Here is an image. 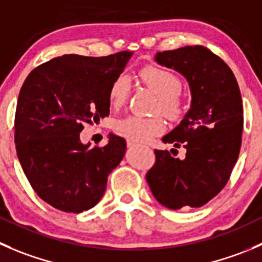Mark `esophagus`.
Segmentation results:
<instances>
[{"label":"esophagus","instance_id":"34e87169","mask_svg":"<svg viewBox=\"0 0 262 262\" xmlns=\"http://www.w3.org/2000/svg\"><path fill=\"white\" fill-rule=\"evenodd\" d=\"M126 146H128L129 148H133V147L137 146V143L134 141H130V139H128V141H126Z\"/></svg>","mask_w":262,"mask_h":262}]
</instances>
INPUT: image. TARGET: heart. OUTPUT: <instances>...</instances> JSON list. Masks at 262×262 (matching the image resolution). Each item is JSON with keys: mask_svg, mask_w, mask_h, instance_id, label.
<instances>
[{"mask_svg": "<svg viewBox=\"0 0 262 262\" xmlns=\"http://www.w3.org/2000/svg\"><path fill=\"white\" fill-rule=\"evenodd\" d=\"M142 82L159 97L157 110H161L167 118L177 119L184 110V98L180 95L182 83L170 70L160 67H146L139 73ZM130 84L125 75L116 78L108 91V100L113 107L119 108L126 102ZM116 134L134 142H147L152 137L165 130V121L160 116L142 118L129 115L114 123Z\"/></svg>", "mask_w": 262, "mask_h": 262, "instance_id": "heart-1", "label": "heart"}]
</instances>
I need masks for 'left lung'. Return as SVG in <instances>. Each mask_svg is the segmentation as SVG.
Wrapping results in <instances>:
<instances>
[{
    "instance_id": "8db88e82",
    "label": "left lung",
    "mask_w": 262,
    "mask_h": 262,
    "mask_svg": "<svg viewBox=\"0 0 262 262\" xmlns=\"http://www.w3.org/2000/svg\"><path fill=\"white\" fill-rule=\"evenodd\" d=\"M155 60L187 79L192 102L179 125L162 137L164 143L184 147L185 157L155 149L147 183L167 209L201 207L225 187L238 160L243 130L239 87L227 63L202 46L157 52Z\"/></svg>"
}]
</instances>
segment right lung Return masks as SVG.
I'll return each instance as SVG.
<instances>
[{"label": "right lung", "instance_id": "1", "mask_svg": "<svg viewBox=\"0 0 262 262\" xmlns=\"http://www.w3.org/2000/svg\"><path fill=\"white\" fill-rule=\"evenodd\" d=\"M133 53L103 57L63 55L35 68L25 79L15 114V146L30 185L65 212L92 209L126 143L110 134L103 147L83 144L84 124L108 116V91Z\"/></svg>", "mask_w": 262, "mask_h": 262}]
</instances>
